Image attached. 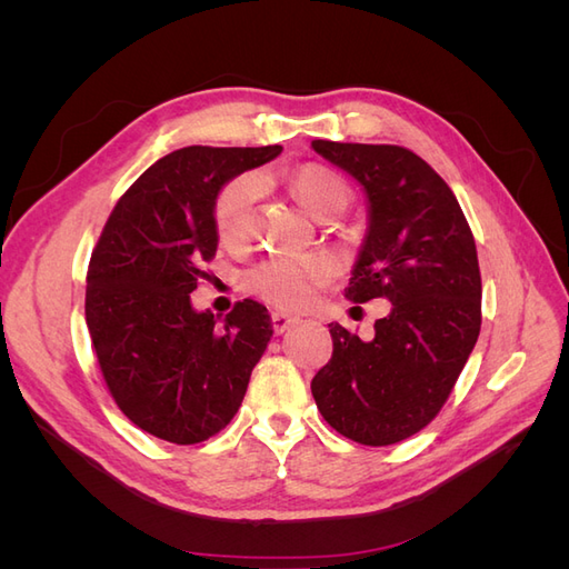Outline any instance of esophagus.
Wrapping results in <instances>:
<instances>
[{
	"mask_svg": "<svg viewBox=\"0 0 569 569\" xmlns=\"http://www.w3.org/2000/svg\"><path fill=\"white\" fill-rule=\"evenodd\" d=\"M295 325H299V318L287 316V313H282V311H274V313H272V330L278 332V335L287 332L289 327H295Z\"/></svg>",
	"mask_w": 569,
	"mask_h": 569,
	"instance_id": "1",
	"label": "esophagus"
}]
</instances>
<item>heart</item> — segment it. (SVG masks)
Returning a JSON list of instances; mask_svg holds the SVG:
<instances>
[{
    "label": "heart",
    "mask_w": 569,
    "mask_h": 569,
    "mask_svg": "<svg viewBox=\"0 0 569 569\" xmlns=\"http://www.w3.org/2000/svg\"><path fill=\"white\" fill-rule=\"evenodd\" d=\"M291 189L318 220H332L349 206V187L330 168L306 163L289 178ZM266 180L258 173H242L220 189L216 199V230L222 242H242L251 232L256 206L263 197ZM330 263L316 256H274L244 274L253 295L282 308H303L313 291L330 278Z\"/></svg>",
    "instance_id": "obj_1"
}]
</instances>
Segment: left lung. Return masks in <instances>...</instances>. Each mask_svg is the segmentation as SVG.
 Masks as SVG:
<instances>
[{
	"label": "left lung",
	"instance_id": "obj_1",
	"mask_svg": "<svg viewBox=\"0 0 569 569\" xmlns=\"http://www.w3.org/2000/svg\"><path fill=\"white\" fill-rule=\"evenodd\" d=\"M368 199V232L347 299L391 301L375 337L332 325V358L311 382L322 418L366 446H389L437 418L475 349L481 278L458 199L418 153L393 144L313 140Z\"/></svg>",
	"mask_w": 569,
	"mask_h": 569
}]
</instances>
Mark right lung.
Returning a JSON list of instances; mask_svg holds the SVG:
<instances>
[{
    "instance_id": "right-lung-1",
    "label": "right lung",
    "mask_w": 569,
    "mask_h": 569,
    "mask_svg": "<svg viewBox=\"0 0 569 569\" xmlns=\"http://www.w3.org/2000/svg\"><path fill=\"white\" fill-rule=\"evenodd\" d=\"M272 147H184L118 199L90 258L84 318L118 408L170 443L218 435L242 406L272 337L268 308L244 299L220 318L189 295L218 249L216 199Z\"/></svg>"
}]
</instances>
